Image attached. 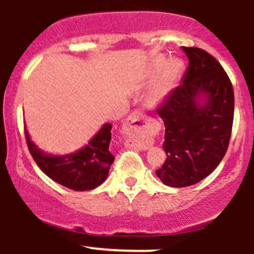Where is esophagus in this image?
Listing matches in <instances>:
<instances>
[{"instance_id":"34e87169","label":"esophagus","mask_w":254,"mask_h":254,"mask_svg":"<svg viewBox=\"0 0 254 254\" xmlns=\"http://www.w3.org/2000/svg\"><path fill=\"white\" fill-rule=\"evenodd\" d=\"M149 129L150 125L148 123V117L139 110L133 111L127 118L123 125V130L129 135H142V133L148 132ZM131 147L138 148V149H147V145H144V143L142 144L141 142H138V143L132 142Z\"/></svg>"}]
</instances>
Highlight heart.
I'll return each instance as SVG.
<instances>
[{
	"label": "heart",
	"mask_w": 254,
	"mask_h": 254,
	"mask_svg": "<svg viewBox=\"0 0 254 254\" xmlns=\"http://www.w3.org/2000/svg\"><path fill=\"white\" fill-rule=\"evenodd\" d=\"M164 65H165L164 58L161 57L156 58L153 63V70L154 71L160 70ZM179 71H180V64L178 61H171V62L166 65V69L164 71V75H162L161 80L155 84V87H154L153 90H151L150 97H149L150 104L155 105L157 103H160V101H161L162 99L168 94V92H170L172 86H173L174 81L177 80L178 75H179Z\"/></svg>",
	"instance_id": "heart-1"
}]
</instances>
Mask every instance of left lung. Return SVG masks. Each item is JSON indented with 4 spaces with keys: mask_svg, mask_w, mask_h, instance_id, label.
I'll use <instances>...</instances> for the list:
<instances>
[{
    "mask_svg": "<svg viewBox=\"0 0 254 254\" xmlns=\"http://www.w3.org/2000/svg\"><path fill=\"white\" fill-rule=\"evenodd\" d=\"M189 68L183 83L156 109L165 123V164L156 176L165 185L186 188L217 167L229 145L234 90L220 62L203 49L183 46ZM204 95L199 104L197 97Z\"/></svg>",
    "mask_w": 254,
    "mask_h": 254,
    "instance_id": "8db88e82",
    "label": "left lung"
}]
</instances>
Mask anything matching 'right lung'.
Listing matches in <instances>:
<instances>
[{
  "label": "right lung",
  "instance_id": "1",
  "mask_svg": "<svg viewBox=\"0 0 254 254\" xmlns=\"http://www.w3.org/2000/svg\"><path fill=\"white\" fill-rule=\"evenodd\" d=\"M111 129L112 125L105 124L83 149L65 156L44 154L31 142L26 129L25 137L32 157L46 176L70 190L87 191L105 182L115 161V156L109 149Z\"/></svg>",
  "mask_w": 254,
  "mask_h": 254
}]
</instances>
